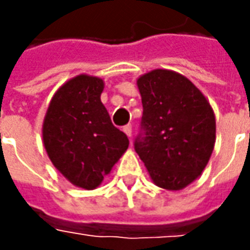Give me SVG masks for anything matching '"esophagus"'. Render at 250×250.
I'll use <instances>...</instances> for the list:
<instances>
[{
  "instance_id": "esophagus-1",
  "label": "esophagus",
  "mask_w": 250,
  "mask_h": 250,
  "mask_svg": "<svg viewBox=\"0 0 250 250\" xmlns=\"http://www.w3.org/2000/svg\"><path fill=\"white\" fill-rule=\"evenodd\" d=\"M122 130L126 133V136H128V138H130V136H132V126H130V125H125V126L122 128Z\"/></svg>"
}]
</instances>
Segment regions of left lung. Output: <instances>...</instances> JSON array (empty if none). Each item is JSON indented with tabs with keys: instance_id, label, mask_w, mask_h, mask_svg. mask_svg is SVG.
Listing matches in <instances>:
<instances>
[{
	"instance_id": "obj_1",
	"label": "left lung",
	"mask_w": 250,
	"mask_h": 250,
	"mask_svg": "<svg viewBox=\"0 0 250 250\" xmlns=\"http://www.w3.org/2000/svg\"><path fill=\"white\" fill-rule=\"evenodd\" d=\"M145 135L135 150L151 181L181 190L206 168L216 143V117L205 94L184 75L153 69L138 78Z\"/></svg>"
}]
</instances>
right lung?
Returning a JSON list of instances; mask_svg holds the SVG:
<instances>
[{
  "mask_svg": "<svg viewBox=\"0 0 250 250\" xmlns=\"http://www.w3.org/2000/svg\"><path fill=\"white\" fill-rule=\"evenodd\" d=\"M104 81L78 75L54 93L43 121L44 149L75 187L96 189L129 146L101 103Z\"/></svg>",
  "mask_w": 250,
  "mask_h": 250,
  "instance_id": "obj_1",
  "label": "right lung"
}]
</instances>
